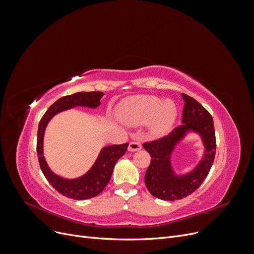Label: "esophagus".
Instances as JSON below:
<instances>
[{"mask_svg":"<svg viewBox=\"0 0 254 254\" xmlns=\"http://www.w3.org/2000/svg\"><path fill=\"white\" fill-rule=\"evenodd\" d=\"M142 148V145L139 141H132L130 142L129 146H128V150L129 151H136V150H140Z\"/></svg>","mask_w":254,"mask_h":254,"instance_id":"1","label":"esophagus"}]
</instances>
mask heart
<instances>
[{"label":"heart","instance_id":"heart-1","mask_svg":"<svg viewBox=\"0 0 254 254\" xmlns=\"http://www.w3.org/2000/svg\"><path fill=\"white\" fill-rule=\"evenodd\" d=\"M120 119L128 125L140 126L149 122L152 134L171 131L178 118V107L172 99L155 95H132L123 99L118 108Z\"/></svg>","mask_w":254,"mask_h":254}]
</instances>
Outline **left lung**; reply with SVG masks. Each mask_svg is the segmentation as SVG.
<instances>
[{
	"mask_svg": "<svg viewBox=\"0 0 254 254\" xmlns=\"http://www.w3.org/2000/svg\"><path fill=\"white\" fill-rule=\"evenodd\" d=\"M182 98L184 101L182 125L159 140L143 144L151 157L145 173L146 188L152 196L162 200H178L195 191L209 174L216 151L211 114L193 97L182 93ZM189 132H195L202 137L204 155L193 171L177 175L171 166V155L175 146Z\"/></svg>",
	"mask_w": 254,
	"mask_h": 254,
	"instance_id": "1",
	"label": "left lung"
}]
</instances>
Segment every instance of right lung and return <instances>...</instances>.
<instances>
[{"label":"right lung","instance_id":"obj_1","mask_svg":"<svg viewBox=\"0 0 254 254\" xmlns=\"http://www.w3.org/2000/svg\"><path fill=\"white\" fill-rule=\"evenodd\" d=\"M103 92H77V93L59 98L54 103L42 117L37 135V153L41 171L51 186L61 195L75 200H83L102 193L110 181L113 168L118 160L124 156L128 143L121 145L105 146L90 170L81 177L75 179H65L53 173L43 156V137L49 122L59 112L68 110L74 107L97 108L101 105Z\"/></svg>","mask_w":254,"mask_h":254}]
</instances>
